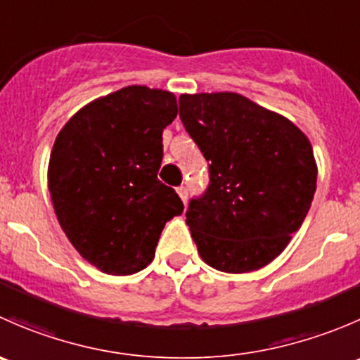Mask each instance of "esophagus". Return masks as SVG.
Segmentation results:
<instances>
[{"label": "esophagus", "instance_id": "obj_1", "mask_svg": "<svg viewBox=\"0 0 360 360\" xmlns=\"http://www.w3.org/2000/svg\"><path fill=\"white\" fill-rule=\"evenodd\" d=\"M177 195L181 197V200L186 203V200H188V188L186 186H179V188H177Z\"/></svg>", "mask_w": 360, "mask_h": 360}]
</instances>
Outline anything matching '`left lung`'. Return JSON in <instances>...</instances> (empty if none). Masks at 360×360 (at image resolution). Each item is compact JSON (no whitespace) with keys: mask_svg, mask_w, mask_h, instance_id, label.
<instances>
[{"mask_svg":"<svg viewBox=\"0 0 360 360\" xmlns=\"http://www.w3.org/2000/svg\"><path fill=\"white\" fill-rule=\"evenodd\" d=\"M179 118L210 162L209 186L186 210L198 254L226 274L266 266L314 200L310 141L288 118L235 92L183 94Z\"/></svg>","mask_w":360,"mask_h":360,"instance_id":"1","label":"left lung"}]
</instances>
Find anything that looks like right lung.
Masks as SVG:
<instances>
[{
	"label": "right lung",
	"instance_id": "add662e5",
	"mask_svg": "<svg viewBox=\"0 0 360 360\" xmlns=\"http://www.w3.org/2000/svg\"><path fill=\"white\" fill-rule=\"evenodd\" d=\"M176 116L172 92L130 85L82 108L53 143L56 216L72 248L104 274L146 268L165 223L183 212L174 188L157 177L162 132Z\"/></svg>",
	"mask_w": 360,
	"mask_h": 360
}]
</instances>
